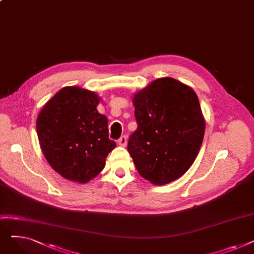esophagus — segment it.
<instances>
[{"instance_id": "1", "label": "esophagus", "mask_w": 254, "mask_h": 254, "mask_svg": "<svg viewBox=\"0 0 254 254\" xmlns=\"http://www.w3.org/2000/svg\"><path fill=\"white\" fill-rule=\"evenodd\" d=\"M127 138L126 136H123L120 137L119 140H118V144L122 146V147H126L127 146Z\"/></svg>"}]
</instances>
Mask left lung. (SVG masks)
<instances>
[{"mask_svg":"<svg viewBox=\"0 0 254 254\" xmlns=\"http://www.w3.org/2000/svg\"><path fill=\"white\" fill-rule=\"evenodd\" d=\"M137 129L127 150L139 174L155 185L180 178L193 164L205 134V119L191 87L159 78L132 99Z\"/></svg>","mask_w":254,"mask_h":254,"instance_id":"left-lung-1","label":"left lung"}]
</instances>
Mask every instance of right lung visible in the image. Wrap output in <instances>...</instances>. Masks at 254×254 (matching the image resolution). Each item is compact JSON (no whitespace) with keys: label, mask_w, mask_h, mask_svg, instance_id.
Returning <instances> with one entry per match:
<instances>
[{"label":"right lung","mask_w":254,"mask_h":254,"mask_svg":"<svg viewBox=\"0 0 254 254\" xmlns=\"http://www.w3.org/2000/svg\"><path fill=\"white\" fill-rule=\"evenodd\" d=\"M100 97L78 86L58 91L37 118V134L51 168L64 178L86 183L105 168L116 146L108 119L97 110Z\"/></svg>","instance_id":"obj_1"}]
</instances>
